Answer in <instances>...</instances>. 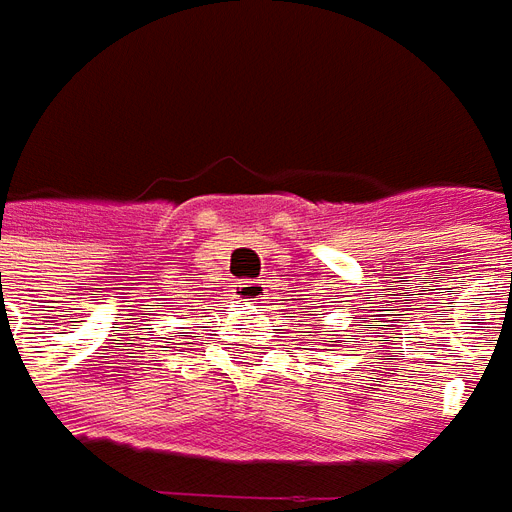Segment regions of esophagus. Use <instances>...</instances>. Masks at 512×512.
Listing matches in <instances>:
<instances>
[{
    "label": "esophagus",
    "mask_w": 512,
    "mask_h": 512,
    "mask_svg": "<svg viewBox=\"0 0 512 512\" xmlns=\"http://www.w3.org/2000/svg\"><path fill=\"white\" fill-rule=\"evenodd\" d=\"M234 292H237V297L242 303H259V300H264V295H267L259 281H239Z\"/></svg>",
    "instance_id": "1"
}]
</instances>
